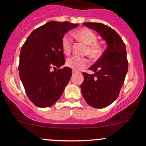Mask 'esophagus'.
<instances>
[{
  "label": "esophagus",
  "instance_id": "esophagus-1",
  "mask_svg": "<svg viewBox=\"0 0 146 146\" xmlns=\"http://www.w3.org/2000/svg\"><path fill=\"white\" fill-rule=\"evenodd\" d=\"M76 73H78V72L76 71V70H73V75L76 74Z\"/></svg>",
  "mask_w": 146,
  "mask_h": 146
}]
</instances>
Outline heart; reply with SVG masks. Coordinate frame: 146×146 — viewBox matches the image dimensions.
Returning a JSON list of instances; mask_svg holds the SVG:
<instances>
[{"mask_svg":"<svg viewBox=\"0 0 146 146\" xmlns=\"http://www.w3.org/2000/svg\"><path fill=\"white\" fill-rule=\"evenodd\" d=\"M74 35L80 42L86 44L85 54L89 55L93 59L100 58L102 54L103 47L100 42L97 41V35L95 32L89 29H81L74 33ZM61 46L63 51L66 55H69L72 50V40L68 35H65L61 39ZM90 61L86 57L73 56L67 59L66 66L75 70H80L88 66Z\"/></svg>","mask_w":146,"mask_h":146,"instance_id":"obj_1","label":"heart"}]
</instances>
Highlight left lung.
I'll return each mask as SVG.
<instances>
[{
    "label": "left lung",
    "mask_w": 146,
    "mask_h": 146,
    "mask_svg": "<svg viewBox=\"0 0 146 146\" xmlns=\"http://www.w3.org/2000/svg\"><path fill=\"white\" fill-rule=\"evenodd\" d=\"M83 25L98 32L107 46L100 58L89 68L94 70L95 74L82 73V95L91 107L104 108L117 99L124 82L129 66L126 46L117 32L109 26L98 23Z\"/></svg>",
    "instance_id": "left-lung-1"
}]
</instances>
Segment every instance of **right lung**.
I'll return each mask as SVG.
<instances>
[{"instance_id":"add662e5","label":"right lung","mask_w":146,"mask_h":146,"mask_svg":"<svg viewBox=\"0 0 146 146\" xmlns=\"http://www.w3.org/2000/svg\"><path fill=\"white\" fill-rule=\"evenodd\" d=\"M78 26L69 22H48L35 29L22 46L19 75L28 98L36 107L52 106L68 83L71 68H59L65 64L61 39Z\"/></svg>"}]
</instances>
